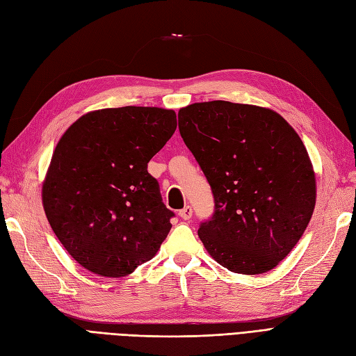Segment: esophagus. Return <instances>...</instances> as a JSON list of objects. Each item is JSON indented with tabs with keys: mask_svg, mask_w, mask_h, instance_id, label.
<instances>
[{
	"mask_svg": "<svg viewBox=\"0 0 356 356\" xmlns=\"http://www.w3.org/2000/svg\"><path fill=\"white\" fill-rule=\"evenodd\" d=\"M191 214H193V209H191V207H184L182 208L179 213H178V216L182 218V220H190L191 218Z\"/></svg>",
	"mask_w": 356,
	"mask_h": 356,
	"instance_id": "esophagus-1",
	"label": "esophagus"
}]
</instances>
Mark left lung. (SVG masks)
Instances as JSON below:
<instances>
[{
  "mask_svg": "<svg viewBox=\"0 0 356 356\" xmlns=\"http://www.w3.org/2000/svg\"><path fill=\"white\" fill-rule=\"evenodd\" d=\"M178 127L214 196V213L197 230L208 253L232 273L273 270L316 204L302 140L277 112L223 100L179 109Z\"/></svg>",
  "mask_w": 356,
  "mask_h": 356,
  "instance_id": "1",
  "label": "left lung"
}]
</instances>
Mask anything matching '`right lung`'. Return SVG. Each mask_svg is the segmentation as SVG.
I'll return each mask as SVG.
<instances>
[{"mask_svg": "<svg viewBox=\"0 0 356 356\" xmlns=\"http://www.w3.org/2000/svg\"><path fill=\"white\" fill-rule=\"evenodd\" d=\"M177 129L174 111L126 106L83 115L63 134L43 182L54 234L76 262L124 277L157 253L172 227L148 161Z\"/></svg>", "mask_w": 356, "mask_h": 356, "instance_id": "obj_1", "label": "right lung"}]
</instances>
